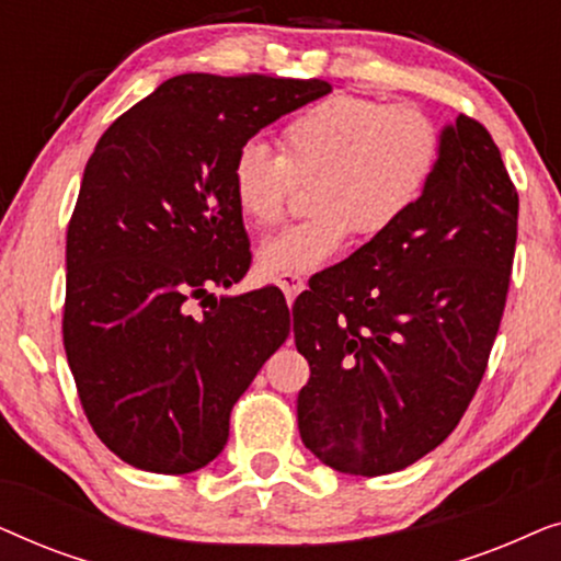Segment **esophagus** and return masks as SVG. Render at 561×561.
Returning <instances> with one entry per match:
<instances>
[{"instance_id":"esophagus-1","label":"esophagus","mask_w":561,"mask_h":561,"mask_svg":"<svg viewBox=\"0 0 561 561\" xmlns=\"http://www.w3.org/2000/svg\"><path fill=\"white\" fill-rule=\"evenodd\" d=\"M275 283H278V288L283 290V294H286L288 304L294 301L296 294H301V290L306 288V283H304L301 278H298V275H280V278L275 280Z\"/></svg>"}]
</instances>
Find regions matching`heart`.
<instances>
[{
	"instance_id": "obj_1",
	"label": "heart",
	"mask_w": 561,
	"mask_h": 561,
	"mask_svg": "<svg viewBox=\"0 0 561 561\" xmlns=\"http://www.w3.org/2000/svg\"><path fill=\"white\" fill-rule=\"evenodd\" d=\"M280 152L244 142L232 160V196L252 227L283 217L296 181H313V217L257 248L265 275H309L342 255L352 234L382 237L413 211L442 150L436 122L413 104L334 94L306 106L280 133Z\"/></svg>"
}]
</instances>
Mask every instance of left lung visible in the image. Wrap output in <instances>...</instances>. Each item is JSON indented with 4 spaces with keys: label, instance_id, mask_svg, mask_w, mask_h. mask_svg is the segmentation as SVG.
Listing matches in <instances>:
<instances>
[{
    "label": "left lung",
    "instance_id": "left-lung-1",
    "mask_svg": "<svg viewBox=\"0 0 561 561\" xmlns=\"http://www.w3.org/2000/svg\"><path fill=\"white\" fill-rule=\"evenodd\" d=\"M419 204L296 298L306 449L378 478L439 447L462 419L508 296L518 194L501 150L465 114L442 127Z\"/></svg>",
    "mask_w": 561,
    "mask_h": 561
}]
</instances>
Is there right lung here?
Instances as JSON below:
<instances>
[{
  "label": "right lung",
  "instance_id": "obj_1",
  "mask_svg": "<svg viewBox=\"0 0 561 561\" xmlns=\"http://www.w3.org/2000/svg\"><path fill=\"white\" fill-rule=\"evenodd\" d=\"M311 79L183 73L99 137L66 237L64 344L89 424L122 462L186 474L288 340L275 286L217 298L250 271L232 196L237 150L327 96ZM209 305L202 318L190 301Z\"/></svg>",
  "mask_w": 561,
  "mask_h": 561
}]
</instances>
